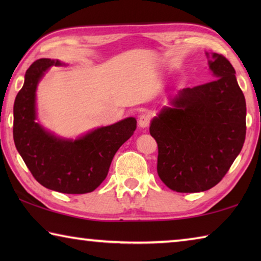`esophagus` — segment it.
<instances>
[{"mask_svg":"<svg viewBox=\"0 0 261 261\" xmlns=\"http://www.w3.org/2000/svg\"><path fill=\"white\" fill-rule=\"evenodd\" d=\"M149 122H151V116L147 114L140 115L138 118V124L140 127H143V129H145V127H147L149 125Z\"/></svg>","mask_w":261,"mask_h":261,"instance_id":"obj_1","label":"esophagus"}]
</instances>
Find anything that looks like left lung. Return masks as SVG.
<instances>
[{
  "label": "left lung",
  "mask_w": 261,
  "mask_h": 261,
  "mask_svg": "<svg viewBox=\"0 0 261 261\" xmlns=\"http://www.w3.org/2000/svg\"><path fill=\"white\" fill-rule=\"evenodd\" d=\"M208 64L215 81L178 91L149 126L158 144L159 177L176 192L215 187L245 140L246 103L235 69L216 53Z\"/></svg>",
  "instance_id": "1"
}]
</instances>
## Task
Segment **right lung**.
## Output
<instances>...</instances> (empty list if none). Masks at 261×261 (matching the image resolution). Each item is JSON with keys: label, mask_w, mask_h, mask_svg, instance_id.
<instances>
[{"label": "right lung", "mask_w": 261, "mask_h": 261, "mask_svg": "<svg viewBox=\"0 0 261 261\" xmlns=\"http://www.w3.org/2000/svg\"><path fill=\"white\" fill-rule=\"evenodd\" d=\"M60 61L40 59L25 73L14 105V140L20 156L39 183L57 192H92L107 177L117 149L134 135L137 121L125 118L88 132L76 140L57 138L35 122V90L41 77Z\"/></svg>", "instance_id": "1"}]
</instances>
